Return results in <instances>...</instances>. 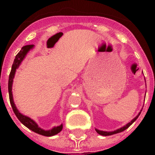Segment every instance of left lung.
I'll list each match as a JSON object with an SVG mask.
<instances>
[{
	"mask_svg": "<svg viewBox=\"0 0 155 155\" xmlns=\"http://www.w3.org/2000/svg\"><path fill=\"white\" fill-rule=\"evenodd\" d=\"M140 113H139V114H138V115H137V117H136L134 118V119H133V120H131V121H130V123H128L127 125H125V126H123V127L120 128V129H118V130H115V131H113V132H105V131H101V130H97V129H96V131H97V132L98 133V134H99L103 135V136H109V135H113V134H118V133L122 132V131H124V130H126V129H127V128L130 127V125H132L133 123L134 122L135 120H137V118L138 117V116L140 115Z\"/></svg>",
	"mask_w": 155,
	"mask_h": 155,
	"instance_id": "8db88e82",
	"label": "left lung"
}]
</instances>
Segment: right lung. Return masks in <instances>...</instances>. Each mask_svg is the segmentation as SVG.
<instances>
[{"mask_svg": "<svg viewBox=\"0 0 155 155\" xmlns=\"http://www.w3.org/2000/svg\"><path fill=\"white\" fill-rule=\"evenodd\" d=\"M33 47H34L33 45H26L25 47H23L20 51L18 52V54L16 55L15 59L13 61V66H12V69H11L10 74H9V77H8V96H9V101H10L11 106H12V108H13V113H15L16 117H18V120H20L23 125H25V126H26L28 129H30V130H31L32 131H34V132L38 134L43 135V136H47V137H51V136L57 134H58V133L60 132L61 130H62V129H63V125L53 128L52 130H48V131L42 130V129L38 127L37 124H36L34 120H31L30 117H25V116L21 114V113L18 112V109H17V108H16L14 103H13V95H12V84H13V77H14V75H15L16 69L19 67L20 63H21V61L23 60V58H25V54H27V52L29 51Z\"/></svg>", "mask_w": 155, "mask_h": 155, "instance_id": "obj_1", "label": "right lung"}]
</instances>
